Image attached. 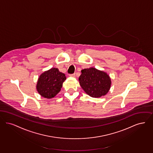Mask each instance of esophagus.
<instances>
[{"instance_id": "1", "label": "esophagus", "mask_w": 153, "mask_h": 153, "mask_svg": "<svg viewBox=\"0 0 153 153\" xmlns=\"http://www.w3.org/2000/svg\"><path fill=\"white\" fill-rule=\"evenodd\" d=\"M69 76H70V77H75V74H69Z\"/></svg>"}]
</instances>
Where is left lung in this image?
<instances>
[{
	"instance_id": "8db88e82",
	"label": "left lung",
	"mask_w": 153,
	"mask_h": 153,
	"mask_svg": "<svg viewBox=\"0 0 153 153\" xmlns=\"http://www.w3.org/2000/svg\"><path fill=\"white\" fill-rule=\"evenodd\" d=\"M79 77L80 86L86 93L93 98L105 96L109 91L111 85L110 76L94 67L81 70Z\"/></svg>"
}]
</instances>
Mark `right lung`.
<instances>
[{
  "label": "right lung",
  "mask_w": 153,
  "mask_h": 153,
  "mask_svg": "<svg viewBox=\"0 0 153 153\" xmlns=\"http://www.w3.org/2000/svg\"><path fill=\"white\" fill-rule=\"evenodd\" d=\"M66 79L65 74L60 72L56 68H52L39 76L36 84V90L42 97L53 98L59 93Z\"/></svg>",
  "instance_id": "add662e5"
}]
</instances>
